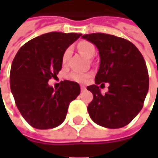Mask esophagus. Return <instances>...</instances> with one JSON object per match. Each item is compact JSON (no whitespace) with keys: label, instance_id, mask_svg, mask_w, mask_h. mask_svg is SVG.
<instances>
[{"label":"esophagus","instance_id":"obj_1","mask_svg":"<svg viewBox=\"0 0 158 158\" xmlns=\"http://www.w3.org/2000/svg\"><path fill=\"white\" fill-rule=\"evenodd\" d=\"M86 89L85 88V86H84V85H81V91H85Z\"/></svg>","mask_w":158,"mask_h":158}]
</instances>
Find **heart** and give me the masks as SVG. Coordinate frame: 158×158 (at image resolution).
Segmentation results:
<instances>
[{"mask_svg": "<svg viewBox=\"0 0 158 158\" xmlns=\"http://www.w3.org/2000/svg\"><path fill=\"white\" fill-rule=\"evenodd\" d=\"M77 48L79 49V51L84 53L85 55L87 56L88 57H92L96 53L95 45L88 40H80L79 42H78ZM70 55H71V48L69 47V48L66 49L63 52V54H62V63L63 65H66L68 63ZM89 76H90V74L85 73L73 72L69 75V79L73 80V81H75V82L85 83L87 79H89Z\"/></svg>", "mask_w": 158, "mask_h": 158, "instance_id": "1", "label": "heart"}]
</instances>
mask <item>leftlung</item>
<instances>
[{
  "mask_svg": "<svg viewBox=\"0 0 158 158\" xmlns=\"http://www.w3.org/2000/svg\"><path fill=\"white\" fill-rule=\"evenodd\" d=\"M99 51L100 68L96 85L87 87L93 94L88 105L90 118L108 129L124 127L140 112L149 89L146 62L135 45L129 40L102 33L84 35ZM108 82L102 95L98 85Z\"/></svg>",
  "mask_w": 158,
  "mask_h": 158,
  "instance_id": "8db88e82",
  "label": "left lung"
}]
</instances>
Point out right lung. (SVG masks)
Returning a JSON list of instances; mask_svg holds the SVG:
<instances>
[{
	"mask_svg": "<svg viewBox=\"0 0 158 158\" xmlns=\"http://www.w3.org/2000/svg\"><path fill=\"white\" fill-rule=\"evenodd\" d=\"M82 35L51 32L29 40L19 49L10 72V86L19 112L38 129L57 127L66 118L70 102L80 93L78 83L61 82L58 89L48 85L62 69V56Z\"/></svg>",
	"mask_w": 158,
	"mask_h": 158,
	"instance_id": "obj_1",
	"label": "right lung"
}]
</instances>
